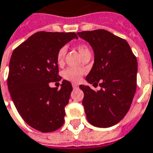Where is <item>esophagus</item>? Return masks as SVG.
I'll list each match as a JSON object with an SVG mask.
<instances>
[{
  "instance_id": "34e87169",
  "label": "esophagus",
  "mask_w": 153,
  "mask_h": 153,
  "mask_svg": "<svg viewBox=\"0 0 153 153\" xmlns=\"http://www.w3.org/2000/svg\"><path fill=\"white\" fill-rule=\"evenodd\" d=\"M72 87H73V88H74V89H76V88H79V85L76 84V83H72Z\"/></svg>"
}]
</instances>
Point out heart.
Masks as SVG:
<instances>
[{
    "mask_svg": "<svg viewBox=\"0 0 153 153\" xmlns=\"http://www.w3.org/2000/svg\"><path fill=\"white\" fill-rule=\"evenodd\" d=\"M77 49L81 55V56H85L86 54L91 53V51L88 48V46L84 44H80L77 45ZM65 53H66V48L62 47L56 53V62L58 65H62L64 62ZM84 74V71L81 68H67L63 71V77L64 79L70 82H79L82 78V74Z\"/></svg>",
    "mask_w": 153,
    "mask_h": 153,
    "instance_id": "1",
    "label": "heart"
}]
</instances>
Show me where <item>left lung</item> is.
<instances>
[{"label":"left lung","instance_id":"1","mask_svg":"<svg viewBox=\"0 0 153 153\" xmlns=\"http://www.w3.org/2000/svg\"><path fill=\"white\" fill-rule=\"evenodd\" d=\"M95 54L93 66L86 77L89 83L100 87L94 91L80 85L87 119L97 127H110L125 117L136 91L137 60L128 43L106 30L78 32Z\"/></svg>","mask_w":153,"mask_h":153}]
</instances>
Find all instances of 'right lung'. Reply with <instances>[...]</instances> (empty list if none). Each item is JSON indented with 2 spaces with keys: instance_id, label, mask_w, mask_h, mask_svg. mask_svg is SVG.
Wrapping results in <instances>:
<instances>
[{
  "instance_id": "obj_1",
  "label": "right lung",
  "mask_w": 153,
  "mask_h": 153,
  "mask_svg": "<svg viewBox=\"0 0 153 153\" xmlns=\"http://www.w3.org/2000/svg\"><path fill=\"white\" fill-rule=\"evenodd\" d=\"M74 38H78L74 32L39 31L12 53L7 79L9 91L20 116L37 131L52 132L64 123L72 85L63 80L58 90L48 84L62 79L56 53Z\"/></svg>"
}]
</instances>
